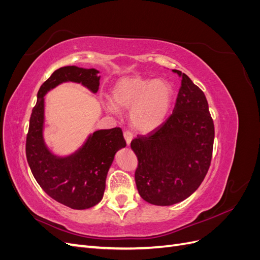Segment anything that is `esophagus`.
<instances>
[{"label":"esophagus","instance_id":"obj_1","mask_svg":"<svg viewBox=\"0 0 260 260\" xmlns=\"http://www.w3.org/2000/svg\"><path fill=\"white\" fill-rule=\"evenodd\" d=\"M123 137H124L125 142H127V144L129 145L131 143L132 139H133V133L131 131H124L123 132Z\"/></svg>","mask_w":260,"mask_h":260}]
</instances>
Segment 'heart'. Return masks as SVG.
Instances as JSON below:
<instances>
[{
  "label": "heart",
  "mask_w": 260,
  "mask_h": 260,
  "mask_svg": "<svg viewBox=\"0 0 260 260\" xmlns=\"http://www.w3.org/2000/svg\"><path fill=\"white\" fill-rule=\"evenodd\" d=\"M174 99L171 84L161 79L125 76L111 90L109 111L131 109V122L140 131H153L166 119Z\"/></svg>",
  "instance_id": "1"
}]
</instances>
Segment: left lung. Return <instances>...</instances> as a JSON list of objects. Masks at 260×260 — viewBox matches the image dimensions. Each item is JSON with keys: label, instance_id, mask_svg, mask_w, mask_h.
Wrapping results in <instances>:
<instances>
[{"label": "left lung", "instance_id": "obj_1", "mask_svg": "<svg viewBox=\"0 0 260 260\" xmlns=\"http://www.w3.org/2000/svg\"><path fill=\"white\" fill-rule=\"evenodd\" d=\"M171 116L151 135L132 140L139 165L136 184L144 201L170 206L198 190L210 166L215 128L205 94L180 70Z\"/></svg>", "mask_w": 260, "mask_h": 260}]
</instances>
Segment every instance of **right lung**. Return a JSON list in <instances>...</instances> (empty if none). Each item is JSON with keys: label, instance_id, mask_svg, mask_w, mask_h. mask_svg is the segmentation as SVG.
<instances>
[{"label": "right lung", "instance_id": "obj_1", "mask_svg": "<svg viewBox=\"0 0 260 260\" xmlns=\"http://www.w3.org/2000/svg\"><path fill=\"white\" fill-rule=\"evenodd\" d=\"M94 68H58L39 89L30 117L26 156L31 172L42 190L56 202L73 209L95 206L103 199L106 177L118 149L125 146L120 128L91 133L81 147L67 156L53 154L45 144L44 96L64 82L81 83L96 93L101 76Z\"/></svg>", "mask_w": 260, "mask_h": 260}]
</instances>
